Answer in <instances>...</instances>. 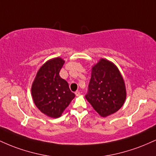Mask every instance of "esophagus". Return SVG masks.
Here are the masks:
<instances>
[{
  "label": "esophagus",
  "instance_id": "1",
  "mask_svg": "<svg viewBox=\"0 0 156 156\" xmlns=\"http://www.w3.org/2000/svg\"><path fill=\"white\" fill-rule=\"evenodd\" d=\"M75 94H76V96H79L80 94V93L79 91H76V92H75Z\"/></svg>",
  "mask_w": 156,
  "mask_h": 156
}]
</instances>
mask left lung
<instances>
[{
    "label": "left lung",
    "instance_id": "1",
    "mask_svg": "<svg viewBox=\"0 0 156 156\" xmlns=\"http://www.w3.org/2000/svg\"><path fill=\"white\" fill-rule=\"evenodd\" d=\"M126 88L119 69L111 61L101 58L92 68L86 98L100 116L117 112L126 99Z\"/></svg>",
    "mask_w": 156,
    "mask_h": 156
}]
</instances>
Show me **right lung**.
Instances as JSON below:
<instances>
[{
  "instance_id": "add662e5",
  "label": "right lung",
  "mask_w": 156,
  "mask_h": 156,
  "mask_svg": "<svg viewBox=\"0 0 156 156\" xmlns=\"http://www.w3.org/2000/svg\"><path fill=\"white\" fill-rule=\"evenodd\" d=\"M64 60L51 58L42 66L31 85V96L37 108L48 117L58 118L69 105L75 94L59 76Z\"/></svg>"
}]
</instances>
